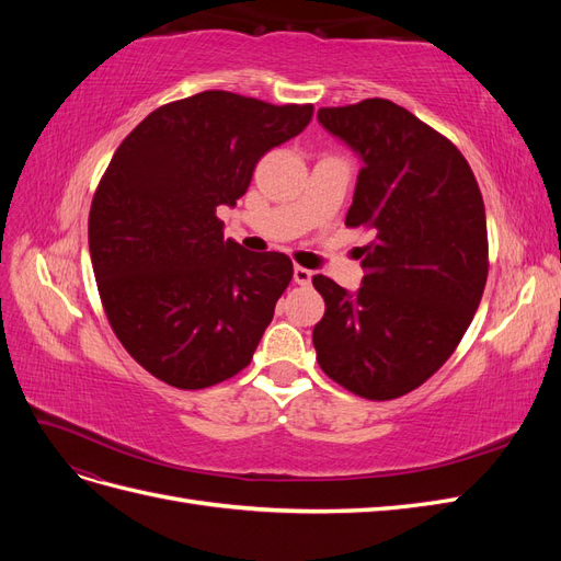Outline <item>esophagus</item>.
Instances as JSON below:
<instances>
[{"label": "esophagus", "mask_w": 561, "mask_h": 561, "mask_svg": "<svg viewBox=\"0 0 561 561\" xmlns=\"http://www.w3.org/2000/svg\"><path fill=\"white\" fill-rule=\"evenodd\" d=\"M311 276H313V271L304 268V266H295V283L297 285H309Z\"/></svg>", "instance_id": "34e87169"}]
</instances>
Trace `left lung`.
Segmentation results:
<instances>
[{
  "label": "left lung",
  "mask_w": 561,
  "mask_h": 561,
  "mask_svg": "<svg viewBox=\"0 0 561 561\" xmlns=\"http://www.w3.org/2000/svg\"><path fill=\"white\" fill-rule=\"evenodd\" d=\"M318 122L363 159L346 227L371 231V241L355 295L313 276L325 299L316 360L351 393L393 400L449 360L480 307L484 201L456 145L390 100L320 107Z\"/></svg>",
  "instance_id": "obj_1"
}]
</instances>
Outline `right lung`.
Masks as SVG:
<instances>
[{"label": "right lung", "mask_w": 561, "mask_h": 561, "mask_svg": "<svg viewBox=\"0 0 561 561\" xmlns=\"http://www.w3.org/2000/svg\"><path fill=\"white\" fill-rule=\"evenodd\" d=\"M313 105H271L203 91L151 112L118 145L89 215L100 299L118 342L149 375L182 390L250 365L293 280L283 252L225 241L254 165L299 135Z\"/></svg>", "instance_id": "add662e5"}]
</instances>
